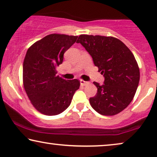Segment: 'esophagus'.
Masks as SVG:
<instances>
[{
  "label": "esophagus",
  "mask_w": 157,
  "mask_h": 157,
  "mask_svg": "<svg viewBox=\"0 0 157 157\" xmlns=\"http://www.w3.org/2000/svg\"><path fill=\"white\" fill-rule=\"evenodd\" d=\"M80 83H81V85H82V86H86V85L89 84V82H88V81H83V80H82V79H81Z\"/></svg>",
  "instance_id": "esophagus-1"
}]
</instances>
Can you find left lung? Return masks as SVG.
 <instances>
[{"label": "left lung", "instance_id": "left-lung-1", "mask_svg": "<svg viewBox=\"0 0 157 157\" xmlns=\"http://www.w3.org/2000/svg\"><path fill=\"white\" fill-rule=\"evenodd\" d=\"M80 43L93 59L98 72L104 75V84L94 82L97 93L89 98L94 110L104 116H113L126 109L134 98L140 73L129 48L111 36L80 35Z\"/></svg>", "mask_w": 157, "mask_h": 157}]
</instances>
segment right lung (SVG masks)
<instances>
[{"label": "right lung", "instance_id": "right-lung-1", "mask_svg": "<svg viewBox=\"0 0 157 157\" xmlns=\"http://www.w3.org/2000/svg\"><path fill=\"white\" fill-rule=\"evenodd\" d=\"M77 38L50 34L28 49L23 65V86L33 106L45 115L54 116L65 111L80 86L77 79L65 80L57 76L56 69Z\"/></svg>", "mask_w": 157, "mask_h": 157}]
</instances>
